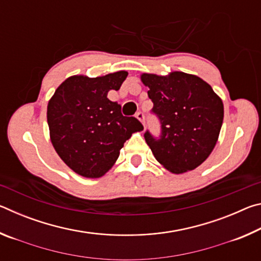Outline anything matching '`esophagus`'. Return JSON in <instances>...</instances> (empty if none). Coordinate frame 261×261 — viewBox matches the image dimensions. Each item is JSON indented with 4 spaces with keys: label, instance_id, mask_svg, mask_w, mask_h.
<instances>
[{
    "label": "esophagus",
    "instance_id": "1",
    "mask_svg": "<svg viewBox=\"0 0 261 261\" xmlns=\"http://www.w3.org/2000/svg\"><path fill=\"white\" fill-rule=\"evenodd\" d=\"M136 117L138 118V120L143 123V124H145V114L143 112H138L136 114Z\"/></svg>",
    "mask_w": 261,
    "mask_h": 261
}]
</instances>
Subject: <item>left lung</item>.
<instances>
[{"label":"left lung","instance_id":"obj_1","mask_svg":"<svg viewBox=\"0 0 261 261\" xmlns=\"http://www.w3.org/2000/svg\"><path fill=\"white\" fill-rule=\"evenodd\" d=\"M152 113L161 124L159 138L144 137L156 160L174 174L196 169L213 151L223 122V103L201 78L175 71L141 74Z\"/></svg>","mask_w":261,"mask_h":261}]
</instances>
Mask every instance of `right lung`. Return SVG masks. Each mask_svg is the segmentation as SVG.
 <instances>
[{
  "label": "right lung",
  "mask_w": 261,
  "mask_h": 261,
  "mask_svg": "<svg viewBox=\"0 0 261 261\" xmlns=\"http://www.w3.org/2000/svg\"><path fill=\"white\" fill-rule=\"evenodd\" d=\"M126 76V71H117L96 78L69 77L48 102L53 146L78 175L103 176L116 162L125 141L144 129L136 117L123 116L121 105L107 98L110 90H120Z\"/></svg>",
  "instance_id": "obj_1"
}]
</instances>
